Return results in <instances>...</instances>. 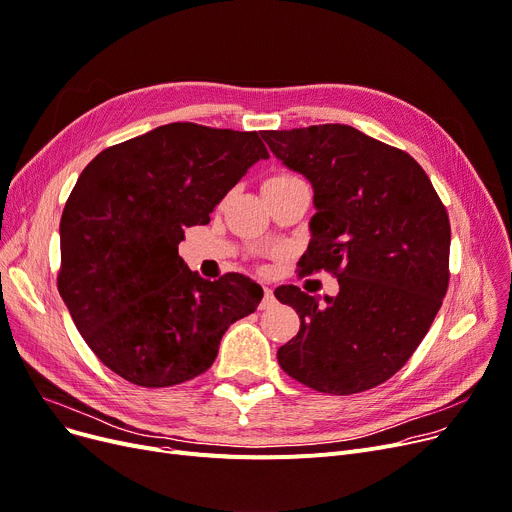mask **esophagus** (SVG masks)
<instances>
[{"instance_id":"esophagus-1","label":"esophagus","mask_w":512,"mask_h":512,"mask_svg":"<svg viewBox=\"0 0 512 512\" xmlns=\"http://www.w3.org/2000/svg\"><path fill=\"white\" fill-rule=\"evenodd\" d=\"M276 303V297H274V291L270 286H265L263 288V301H261V309H268V307H272Z\"/></svg>"}]
</instances>
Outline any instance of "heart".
<instances>
[{"label": "heart", "instance_id": "obj_1", "mask_svg": "<svg viewBox=\"0 0 512 512\" xmlns=\"http://www.w3.org/2000/svg\"><path fill=\"white\" fill-rule=\"evenodd\" d=\"M286 177H293V175H274V177H270V180H286Z\"/></svg>", "mask_w": 512, "mask_h": 512}]
</instances>
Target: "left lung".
Segmentation results:
<instances>
[{"label": "left lung", "instance_id": "left-lung-1", "mask_svg": "<svg viewBox=\"0 0 512 512\" xmlns=\"http://www.w3.org/2000/svg\"><path fill=\"white\" fill-rule=\"evenodd\" d=\"M261 138L314 188L299 274L326 270L339 280V295L324 299L293 284L276 288L301 320L278 364L320 393L381 385L410 360L446 297L448 211L408 152L355 127L326 123Z\"/></svg>", "mask_w": 512, "mask_h": 512}]
</instances>
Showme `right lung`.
<instances>
[{
	"instance_id": "right-lung-1",
	"label": "right lung",
	"mask_w": 512,
	"mask_h": 512,
	"mask_svg": "<svg viewBox=\"0 0 512 512\" xmlns=\"http://www.w3.org/2000/svg\"><path fill=\"white\" fill-rule=\"evenodd\" d=\"M259 159L257 131L169 123L102 150L60 219L58 291L98 360L140 387L211 368L230 324L263 288L242 274L205 280L177 253Z\"/></svg>"
}]
</instances>
